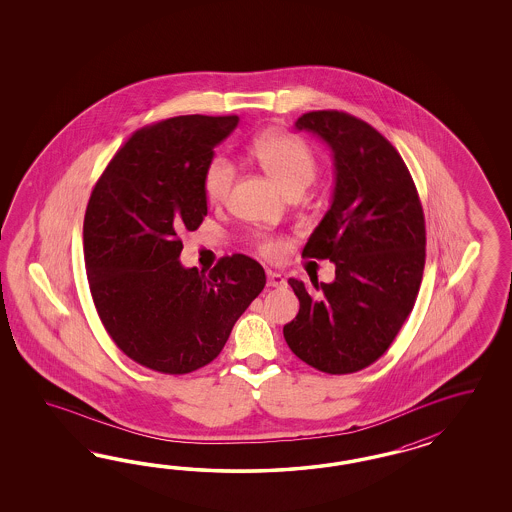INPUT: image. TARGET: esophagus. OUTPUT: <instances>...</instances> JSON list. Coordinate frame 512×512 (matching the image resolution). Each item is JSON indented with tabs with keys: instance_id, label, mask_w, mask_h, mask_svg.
Here are the masks:
<instances>
[{
	"instance_id": "34e87169",
	"label": "esophagus",
	"mask_w": 512,
	"mask_h": 512,
	"mask_svg": "<svg viewBox=\"0 0 512 512\" xmlns=\"http://www.w3.org/2000/svg\"><path fill=\"white\" fill-rule=\"evenodd\" d=\"M266 278H268V287H285V285H287L285 278H283L281 274H278V272L268 270V272H266Z\"/></svg>"
}]
</instances>
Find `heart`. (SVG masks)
Returning <instances> with one entry per match:
<instances>
[{
	"mask_svg": "<svg viewBox=\"0 0 512 512\" xmlns=\"http://www.w3.org/2000/svg\"><path fill=\"white\" fill-rule=\"evenodd\" d=\"M251 154L261 163L278 186L291 193L306 189L315 180L319 163L308 142L285 133H263L251 142ZM236 180V167L225 155H214L202 171V191L212 204L227 201ZM255 246L268 259L285 253V242L278 236H257Z\"/></svg>",
	"mask_w": 512,
	"mask_h": 512,
	"instance_id": "1",
	"label": "heart"
}]
</instances>
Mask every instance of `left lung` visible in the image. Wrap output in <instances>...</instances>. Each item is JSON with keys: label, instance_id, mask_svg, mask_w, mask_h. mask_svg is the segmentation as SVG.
Returning a JSON list of instances; mask_svg holds the SVG:
<instances>
[{"label": "left lung", "instance_id": "left-lung-1", "mask_svg": "<svg viewBox=\"0 0 512 512\" xmlns=\"http://www.w3.org/2000/svg\"><path fill=\"white\" fill-rule=\"evenodd\" d=\"M295 129L325 140L334 157L332 202L302 257L332 261L336 278L311 281L315 296L289 279L300 310L283 336L319 372H358L387 351L415 306L426 259L424 212L402 155L372 125L315 110Z\"/></svg>", "mask_w": 512, "mask_h": 512}]
</instances>
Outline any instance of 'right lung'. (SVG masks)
Returning a JSON list of instances; mask_svg holds the SVG:
<instances>
[{"instance_id":"obj_1","label":"right lung","mask_w":512,"mask_h":512,"mask_svg":"<svg viewBox=\"0 0 512 512\" xmlns=\"http://www.w3.org/2000/svg\"><path fill=\"white\" fill-rule=\"evenodd\" d=\"M238 116H176L142 127L93 187L84 263L93 304L127 357L182 375L210 364L264 289L263 266L236 253L204 274L180 263V233L208 212L202 171Z\"/></svg>"}]
</instances>
